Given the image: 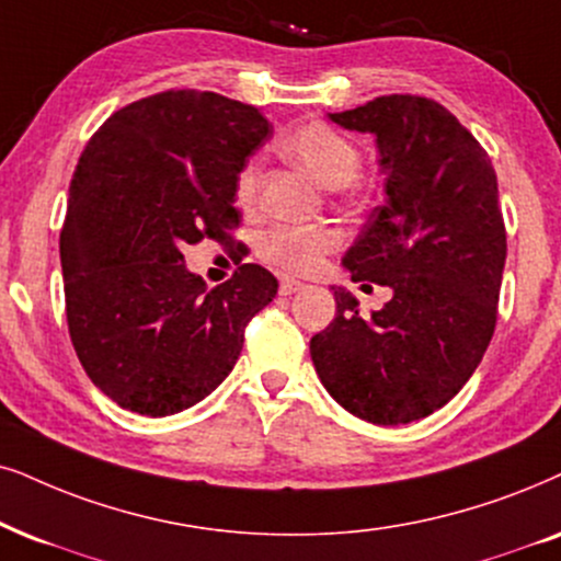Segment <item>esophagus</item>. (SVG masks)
<instances>
[{
    "mask_svg": "<svg viewBox=\"0 0 561 561\" xmlns=\"http://www.w3.org/2000/svg\"><path fill=\"white\" fill-rule=\"evenodd\" d=\"M305 285L302 282H297V279H282L279 282V295H295V293H300Z\"/></svg>",
    "mask_w": 561,
    "mask_h": 561,
    "instance_id": "34e87169",
    "label": "esophagus"
}]
</instances>
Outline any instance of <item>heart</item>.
Instances as JSON below:
<instances>
[{
	"label": "heart",
	"instance_id": "obj_1",
	"mask_svg": "<svg viewBox=\"0 0 561 561\" xmlns=\"http://www.w3.org/2000/svg\"><path fill=\"white\" fill-rule=\"evenodd\" d=\"M279 150L289 160L308 168L318 181L331 188H342L352 183L363 170V147L350 134L325 124L321 118L305 122L289 129L279 139ZM261 165L259 160L243 162L236 175V198L240 207H253L259 202ZM339 248V232L329 225H276L261 238L259 253L268 264L287 268V272L310 274L323 264V259Z\"/></svg>",
	"mask_w": 561,
	"mask_h": 561
}]
</instances>
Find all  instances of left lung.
Here are the masks:
<instances>
[{
    "instance_id": "left-lung-1",
    "label": "left lung",
    "mask_w": 561,
    "mask_h": 561,
    "mask_svg": "<svg viewBox=\"0 0 561 561\" xmlns=\"http://www.w3.org/2000/svg\"><path fill=\"white\" fill-rule=\"evenodd\" d=\"M331 122L378 137L388 198L344 266L365 289L375 282L393 297L363 316L352 293L331 287L336 318L310 339V357L350 414L407 424L443 409L492 342L507 256L497 173L432 98L382 95Z\"/></svg>"
}]
</instances>
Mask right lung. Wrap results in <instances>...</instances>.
Segmentation results:
<instances>
[{
	"label": "right lung",
	"instance_id": "add662e5",
	"mask_svg": "<svg viewBox=\"0 0 561 561\" xmlns=\"http://www.w3.org/2000/svg\"><path fill=\"white\" fill-rule=\"evenodd\" d=\"M268 134L253 105L183 88L124 105L84 145L59 240L64 305L84 373L122 409L194 407L274 300L259 264L211 289L183 266L186 245L236 240V175Z\"/></svg>",
	"mask_w": 561,
	"mask_h": 561
}]
</instances>
